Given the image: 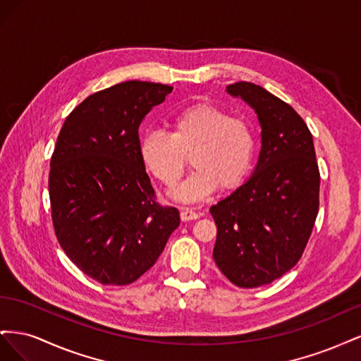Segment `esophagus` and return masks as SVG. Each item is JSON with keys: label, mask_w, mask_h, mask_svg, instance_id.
<instances>
[{"label": "esophagus", "mask_w": 361, "mask_h": 361, "mask_svg": "<svg viewBox=\"0 0 361 361\" xmlns=\"http://www.w3.org/2000/svg\"><path fill=\"white\" fill-rule=\"evenodd\" d=\"M199 218V214L194 212L191 209H188V207H180V220L182 221H191V220H197Z\"/></svg>", "instance_id": "obj_1"}]
</instances>
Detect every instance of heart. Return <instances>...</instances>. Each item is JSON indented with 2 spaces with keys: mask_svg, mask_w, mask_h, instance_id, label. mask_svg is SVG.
<instances>
[{
  "mask_svg": "<svg viewBox=\"0 0 361 361\" xmlns=\"http://www.w3.org/2000/svg\"><path fill=\"white\" fill-rule=\"evenodd\" d=\"M188 157L194 171L174 191L178 200L200 202L218 187L236 190L253 169L255 130L244 118L232 117L223 108L197 104L173 116L170 134L150 130L140 141L141 162L167 188L179 183Z\"/></svg>",
  "mask_w": 361,
  "mask_h": 361,
  "instance_id": "b5f03b06",
  "label": "heart"
}]
</instances>
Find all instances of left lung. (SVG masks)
<instances>
[{
	"label": "left lung",
	"mask_w": 361,
	"mask_h": 361,
	"mask_svg": "<svg viewBox=\"0 0 361 361\" xmlns=\"http://www.w3.org/2000/svg\"><path fill=\"white\" fill-rule=\"evenodd\" d=\"M257 114L262 149L251 178L211 207L214 260L239 288H259L298 264L319 211L313 137L293 108L253 82L227 85Z\"/></svg>",
	"instance_id": "left-lung-1"
}]
</instances>
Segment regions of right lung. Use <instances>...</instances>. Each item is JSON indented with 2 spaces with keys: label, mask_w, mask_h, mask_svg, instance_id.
<instances>
[{
  "label": "right lung",
  "mask_w": 361,
  "mask_h": 361,
  "mask_svg": "<svg viewBox=\"0 0 361 361\" xmlns=\"http://www.w3.org/2000/svg\"><path fill=\"white\" fill-rule=\"evenodd\" d=\"M173 87L126 81L96 92L66 117L51 157L49 200L66 256L101 285L125 286L155 265L179 211L155 202L138 128Z\"/></svg>",
  "instance_id": "right-lung-1"
}]
</instances>
